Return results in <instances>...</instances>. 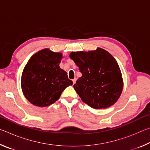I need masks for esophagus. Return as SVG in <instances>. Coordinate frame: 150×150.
Listing matches in <instances>:
<instances>
[{"instance_id":"1","label":"esophagus","mask_w":150,"mask_h":150,"mask_svg":"<svg viewBox=\"0 0 150 150\" xmlns=\"http://www.w3.org/2000/svg\"><path fill=\"white\" fill-rule=\"evenodd\" d=\"M76 81H77V79H73V80H72V81H73V85H74L75 83H76Z\"/></svg>"}]
</instances>
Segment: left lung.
I'll return each mask as SVG.
<instances>
[{
    "mask_svg": "<svg viewBox=\"0 0 150 150\" xmlns=\"http://www.w3.org/2000/svg\"><path fill=\"white\" fill-rule=\"evenodd\" d=\"M82 73L73 85L83 102L95 109L113 105L123 89L122 75L117 62L110 53L100 47L69 55Z\"/></svg>",
    "mask_w": 150,
    "mask_h": 150,
    "instance_id": "obj_1",
    "label": "left lung"
}]
</instances>
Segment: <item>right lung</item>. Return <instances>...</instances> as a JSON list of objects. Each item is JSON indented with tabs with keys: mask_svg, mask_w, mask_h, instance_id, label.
I'll return each instance as SVG.
<instances>
[{
	"mask_svg": "<svg viewBox=\"0 0 150 150\" xmlns=\"http://www.w3.org/2000/svg\"><path fill=\"white\" fill-rule=\"evenodd\" d=\"M63 54L45 48L30 57L22 73L23 95L39 107L50 106L59 99L66 87L73 85L67 72L61 69Z\"/></svg>",
	"mask_w": 150,
	"mask_h": 150,
	"instance_id": "1",
	"label": "right lung"
}]
</instances>
